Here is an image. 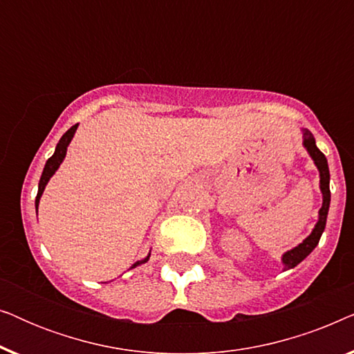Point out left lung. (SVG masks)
<instances>
[{"instance_id": "left-lung-1", "label": "left lung", "mask_w": 354, "mask_h": 354, "mask_svg": "<svg viewBox=\"0 0 354 354\" xmlns=\"http://www.w3.org/2000/svg\"><path fill=\"white\" fill-rule=\"evenodd\" d=\"M301 132H303V147L306 148V151L309 153V156H311L319 171V178H321V180H319V187H321V193H322V207L319 209V219L316 222V225H314L311 234H309L298 246H295V248L288 250L287 253H283L282 256L283 270L293 269L295 266L301 263V261L306 258L314 248H316L319 240H321L322 232L326 229L328 206H330V187H328V183H330V174H328L327 158L324 156V153L316 147V140H314L313 133L309 132L308 129H303Z\"/></svg>"}]
</instances>
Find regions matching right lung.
<instances>
[{
  "mask_svg": "<svg viewBox=\"0 0 354 354\" xmlns=\"http://www.w3.org/2000/svg\"><path fill=\"white\" fill-rule=\"evenodd\" d=\"M77 127H79V124L72 125V127H71L69 130H67V132H66L64 135H62L61 140H59V143L56 145L55 154H53V156H51L50 159H48L46 164H45V169H43V172H41L40 183H38V193H37V198H35L37 214H38V203H40V198H41V195H43V192H45L46 183L50 182V178H51L53 176H55V172L57 171V169H59L61 162L64 161L66 153H67V147H69V143L72 142V138H74ZM148 259H149V254H148L147 258H145V259H142V261H137V263H135V264L132 266V268H137V266L143 264V263H147Z\"/></svg>",
  "mask_w": 354,
  "mask_h": 354,
  "instance_id": "1",
  "label": "right lung"
}]
</instances>
